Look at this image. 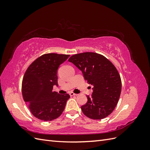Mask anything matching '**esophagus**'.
<instances>
[{"label":"esophagus","instance_id":"1","mask_svg":"<svg viewBox=\"0 0 150 150\" xmlns=\"http://www.w3.org/2000/svg\"><path fill=\"white\" fill-rule=\"evenodd\" d=\"M69 94H70L71 96H77V95H78V94H75V93H74L73 92H71V93H69Z\"/></svg>","mask_w":150,"mask_h":150}]
</instances>
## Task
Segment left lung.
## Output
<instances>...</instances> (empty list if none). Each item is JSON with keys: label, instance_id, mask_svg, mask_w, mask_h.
I'll return each instance as SVG.
<instances>
[{"label": "left lung", "instance_id": "obj_1", "mask_svg": "<svg viewBox=\"0 0 150 150\" xmlns=\"http://www.w3.org/2000/svg\"><path fill=\"white\" fill-rule=\"evenodd\" d=\"M68 61L93 86L92 95L81 107L83 114L93 120L105 118L115 110L121 94V80L116 67L101 54L91 52L74 54Z\"/></svg>", "mask_w": 150, "mask_h": 150}]
</instances>
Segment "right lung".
I'll return each mask as SVG.
<instances>
[{
	"mask_svg": "<svg viewBox=\"0 0 150 150\" xmlns=\"http://www.w3.org/2000/svg\"><path fill=\"white\" fill-rule=\"evenodd\" d=\"M70 55L56 53L45 54L32 63L27 69L22 83V93L32 114L39 120H55L64 111L70 96L53 91L57 86V71L60 64Z\"/></svg>",
	"mask_w": 150,
	"mask_h": 150,
	"instance_id": "obj_1",
	"label": "right lung"
}]
</instances>
